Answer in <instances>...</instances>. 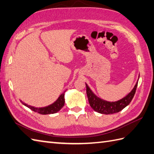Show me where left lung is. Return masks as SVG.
Listing matches in <instances>:
<instances>
[{
  "label": "left lung",
  "mask_w": 154,
  "mask_h": 154,
  "mask_svg": "<svg viewBox=\"0 0 154 154\" xmlns=\"http://www.w3.org/2000/svg\"><path fill=\"white\" fill-rule=\"evenodd\" d=\"M138 79L137 81L135 86L134 87L132 90L126 96L121 99L120 100L114 101V102L107 101L97 97L93 92L92 90L90 89V87L87 85V84L85 83L87 94L91 107L96 112L104 114H110L120 112V111L128 105L132 101L135 94L137 86H138Z\"/></svg>",
  "instance_id": "8db88e82"
}]
</instances>
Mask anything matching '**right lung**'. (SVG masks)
I'll list each match as a JSON object with an SVG mask.
<instances>
[{"instance_id": "1", "label": "right lung", "mask_w": 154, "mask_h": 154, "mask_svg": "<svg viewBox=\"0 0 154 154\" xmlns=\"http://www.w3.org/2000/svg\"><path fill=\"white\" fill-rule=\"evenodd\" d=\"M65 93V91L58 97V99L55 100L54 103H52L51 104H50V105H48L47 106L38 108V107L32 106L30 105H28L27 104L23 103L22 101H21V103L24 104V106H27L32 110H33V111H34V112H38L39 114H54V113L57 112L58 111H60L61 109V108L64 106Z\"/></svg>"}]
</instances>
